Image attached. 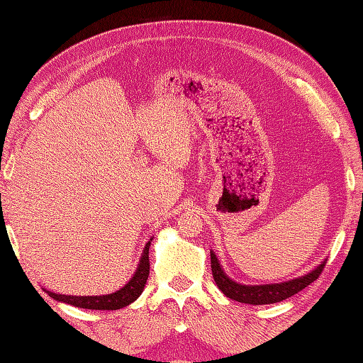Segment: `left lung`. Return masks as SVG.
Masks as SVG:
<instances>
[{
  "label": "left lung",
  "instance_id": "8db88e82",
  "mask_svg": "<svg viewBox=\"0 0 363 363\" xmlns=\"http://www.w3.org/2000/svg\"><path fill=\"white\" fill-rule=\"evenodd\" d=\"M326 259L321 262L320 265L315 267L312 272L304 276L295 277V279L279 282V284H260V285H245L238 284L225 273V269L220 265V260L211 250V267L213 281L218 285V289L225 293L230 299L238 301L243 304H252V306H262V304H273L279 303V301L287 299L298 291L306 289L311 285L317 277L321 274L323 268H325Z\"/></svg>",
  "mask_w": 363,
  "mask_h": 363
}]
</instances>
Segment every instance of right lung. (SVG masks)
Returning <instances> with one entry per match:
<instances>
[{
	"mask_svg": "<svg viewBox=\"0 0 363 363\" xmlns=\"http://www.w3.org/2000/svg\"><path fill=\"white\" fill-rule=\"evenodd\" d=\"M152 242V237L146 242L145 248L142 251L140 260L133 277L123 285V287L117 291L109 293V295L101 296H73V295H59V293H52L50 290H45L48 295L59 301V303H65L74 307H81V309H90V311H117L123 309V307L129 306L130 303L142 295L145 289L146 279L150 274V246Z\"/></svg>",
	"mask_w": 363,
	"mask_h": 363,
	"instance_id": "right-lung-1",
	"label": "right lung"
}]
</instances>
